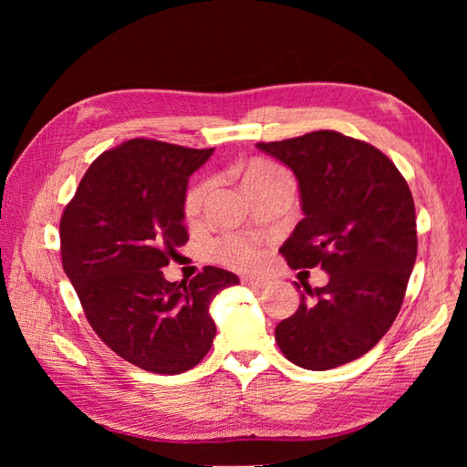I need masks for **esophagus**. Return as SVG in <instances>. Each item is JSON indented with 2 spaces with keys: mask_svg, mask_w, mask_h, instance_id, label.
I'll return each instance as SVG.
<instances>
[{
  "mask_svg": "<svg viewBox=\"0 0 467 467\" xmlns=\"http://www.w3.org/2000/svg\"><path fill=\"white\" fill-rule=\"evenodd\" d=\"M242 282H244L245 286H249V288H255V290H263V288H266V286H268V280L259 278V276H244V278H242Z\"/></svg>",
  "mask_w": 467,
  "mask_h": 467,
  "instance_id": "1",
  "label": "esophagus"
}]
</instances>
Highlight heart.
Listing matches in <instances>:
<instances>
[{
	"instance_id": "b5f03b06",
	"label": "heart",
	"mask_w": 467,
	"mask_h": 467,
	"mask_svg": "<svg viewBox=\"0 0 467 467\" xmlns=\"http://www.w3.org/2000/svg\"><path fill=\"white\" fill-rule=\"evenodd\" d=\"M282 177H288L285 169H280L278 165H275L271 161L259 160V161H253L245 167V171L242 173V182L245 189H249L253 185H259V182L282 179ZM208 192H210L208 181L199 182V185H194L187 192V199H185L187 218L192 220L201 214ZM214 257L225 265L235 266V268H253V266H257L263 259L261 249L255 244L247 242L245 237H239V235H225L220 239V242H216Z\"/></svg>"
}]
</instances>
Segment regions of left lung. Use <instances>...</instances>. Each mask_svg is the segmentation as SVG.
Masks as SVG:
<instances>
[{"mask_svg": "<svg viewBox=\"0 0 467 467\" xmlns=\"http://www.w3.org/2000/svg\"><path fill=\"white\" fill-rule=\"evenodd\" d=\"M257 148L288 165L300 187L304 218L280 253L292 268L319 265L329 275L321 288L304 285L296 314L276 325V345L306 370L357 360L398 317L417 259L407 181L378 148L335 130Z\"/></svg>", "mask_w": 467, "mask_h": 467, "instance_id": "1", "label": "left lung"}]
</instances>
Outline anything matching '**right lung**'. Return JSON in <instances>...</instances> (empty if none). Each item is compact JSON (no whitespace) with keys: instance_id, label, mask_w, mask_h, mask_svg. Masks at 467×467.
Instances as JSON below:
<instances>
[{"instance_id":"right-lung-1","label":"right lung","mask_w":467,"mask_h":467,"mask_svg":"<svg viewBox=\"0 0 467 467\" xmlns=\"http://www.w3.org/2000/svg\"><path fill=\"white\" fill-rule=\"evenodd\" d=\"M214 148L192 150L134 138L91 163L60 220L62 266L101 341L138 368H194L216 337L210 302L239 285L204 266L189 285L160 268L189 242V177Z\"/></svg>"}]
</instances>
